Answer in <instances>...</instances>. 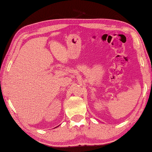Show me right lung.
<instances>
[{"instance_id":"1","label":"right lung","mask_w":152,"mask_h":152,"mask_svg":"<svg viewBox=\"0 0 152 152\" xmlns=\"http://www.w3.org/2000/svg\"><path fill=\"white\" fill-rule=\"evenodd\" d=\"M58 126H59V125H58Z\"/></svg>"}]
</instances>
